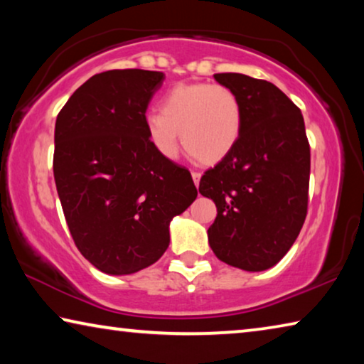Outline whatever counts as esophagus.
<instances>
[{
    "label": "esophagus",
    "instance_id": "esophagus-1",
    "mask_svg": "<svg viewBox=\"0 0 364 364\" xmlns=\"http://www.w3.org/2000/svg\"><path fill=\"white\" fill-rule=\"evenodd\" d=\"M191 175H193V180H194V184H196V186H199V183H200V176H202L200 171H193V173H191Z\"/></svg>",
    "mask_w": 364,
    "mask_h": 364
}]
</instances>
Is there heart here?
I'll return each mask as SVG.
<instances>
[{
	"label": "heart",
	"instance_id": "heart-1",
	"mask_svg": "<svg viewBox=\"0 0 364 364\" xmlns=\"http://www.w3.org/2000/svg\"><path fill=\"white\" fill-rule=\"evenodd\" d=\"M242 130V106L220 83H181L168 90L159 112L146 117V133L160 156L175 159L181 143L202 164H215L236 146Z\"/></svg>",
	"mask_w": 364,
	"mask_h": 364
}]
</instances>
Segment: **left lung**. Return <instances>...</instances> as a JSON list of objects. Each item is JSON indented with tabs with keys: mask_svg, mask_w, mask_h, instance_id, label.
I'll use <instances>...</instances> for the list:
<instances>
[{
	"mask_svg": "<svg viewBox=\"0 0 364 364\" xmlns=\"http://www.w3.org/2000/svg\"><path fill=\"white\" fill-rule=\"evenodd\" d=\"M242 106L236 146L200 178L217 205L208 244L221 262L245 271L274 267L297 239L308 208L310 144L300 109L267 80L215 73Z\"/></svg>",
	"mask_w": 364,
	"mask_h": 364,
	"instance_id": "1",
	"label": "left lung"
}]
</instances>
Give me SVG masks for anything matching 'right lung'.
<instances>
[{
	"mask_svg": "<svg viewBox=\"0 0 364 364\" xmlns=\"http://www.w3.org/2000/svg\"><path fill=\"white\" fill-rule=\"evenodd\" d=\"M162 72L96 73L60 109L53 170L77 249L107 274L156 263L170 244L168 225L197 197L189 170L154 149L147 104Z\"/></svg>",
	"mask_w": 364,
	"mask_h": 364,
	"instance_id": "1",
	"label": "right lung"
}]
</instances>
